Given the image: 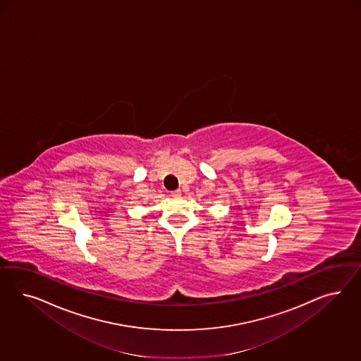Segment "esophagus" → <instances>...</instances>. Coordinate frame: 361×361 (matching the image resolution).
<instances>
[{"label": "esophagus", "mask_w": 361, "mask_h": 361, "mask_svg": "<svg viewBox=\"0 0 361 361\" xmlns=\"http://www.w3.org/2000/svg\"><path fill=\"white\" fill-rule=\"evenodd\" d=\"M171 196H172V197L181 196V190H180V189H176V190H172V192H171Z\"/></svg>", "instance_id": "34e87169"}]
</instances>
